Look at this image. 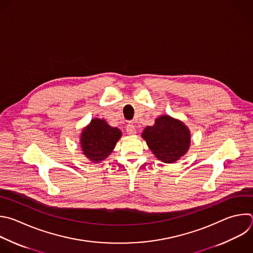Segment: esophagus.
<instances>
[{"mask_svg":"<svg viewBox=\"0 0 253 253\" xmlns=\"http://www.w3.org/2000/svg\"><path fill=\"white\" fill-rule=\"evenodd\" d=\"M126 132H127V134H129V135H134V134H136V127H135V125H133V124H128V125L126 126Z\"/></svg>","mask_w":253,"mask_h":253,"instance_id":"esophagus-1","label":"esophagus"}]
</instances>
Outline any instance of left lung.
I'll use <instances>...</instances> for the list:
<instances>
[{
  "mask_svg": "<svg viewBox=\"0 0 253 253\" xmlns=\"http://www.w3.org/2000/svg\"><path fill=\"white\" fill-rule=\"evenodd\" d=\"M148 147L156 158L164 163H175L189 150L191 133L184 122L163 115L142 133Z\"/></svg>",
  "mask_w": 253,
  "mask_h": 253,
  "instance_id": "left-lung-1",
  "label": "left lung"
}]
</instances>
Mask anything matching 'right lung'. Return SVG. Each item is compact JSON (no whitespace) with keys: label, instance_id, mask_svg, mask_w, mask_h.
I'll use <instances>...</instances> for the list:
<instances>
[{"label":"right lung","instance_id":"right-lung-1","mask_svg":"<svg viewBox=\"0 0 253 253\" xmlns=\"http://www.w3.org/2000/svg\"><path fill=\"white\" fill-rule=\"evenodd\" d=\"M121 135L118 128L111 127L104 119H92L80 135L83 154L90 161L99 163L112 153Z\"/></svg>","mask_w":253,"mask_h":253}]
</instances>
